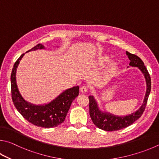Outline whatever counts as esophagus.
Wrapping results in <instances>:
<instances>
[{"label": "esophagus", "instance_id": "1", "mask_svg": "<svg viewBox=\"0 0 159 159\" xmlns=\"http://www.w3.org/2000/svg\"><path fill=\"white\" fill-rule=\"evenodd\" d=\"M80 91L82 93H86V92H88V88H87V87H86V86L83 85L80 88Z\"/></svg>", "mask_w": 159, "mask_h": 159}]
</instances>
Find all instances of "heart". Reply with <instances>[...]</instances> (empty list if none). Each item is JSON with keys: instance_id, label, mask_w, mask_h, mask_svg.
Listing matches in <instances>:
<instances>
[{"instance_id": "1", "label": "heart", "mask_w": 159, "mask_h": 159, "mask_svg": "<svg viewBox=\"0 0 159 159\" xmlns=\"http://www.w3.org/2000/svg\"><path fill=\"white\" fill-rule=\"evenodd\" d=\"M111 58L108 56H101L99 59H98V65L99 66H104L107 65L110 62ZM117 67V64L116 62H112L109 66V71H113L116 70Z\"/></svg>"}]
</instances>
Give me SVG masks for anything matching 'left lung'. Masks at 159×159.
Returning <instances> with one entry per match:
<instances>
[{"instance_id": "1", "label": "left lung", "mask_w": 159, "mask_h": 159, "mask_svg": "<svg viewBox=\"0 0 159 159\" xmlns=\"http://www.w3.org/2000/svg\"><path fill=\"white\" fill-rule=\"evenodd\" d=\"M126 53L130 60L129 65L133 67H138L144 75L147 85L146 93L144 97L143 103L140 107L136 111L127 115H125V116H118V115L110 113L109 112L101 111L97 100L94 99L93 96H89V107L91 119L95 126L104 131H112L122 129L131 125L135 121L139 119L145 111L150 91H151V78L142 60L138 56L130 53L128 51H126Z\"/></svg>"}]
</instances>
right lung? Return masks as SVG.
Wrapping results in <instances>:
<instances>
[{
    "label": "right lung",
    "mask_w": 159,
    "mask_h": 159,
    "mask_svg": "<svg viewBox=\"0 0 159 159\" xmlns=\"http://www.w3.org/2000/svg\"><path fill=\"white\" fill-rule=\"evenodd\" d=\"M41 44L36 45L28 51L44 49ZM25 53L22 54L14 63L11 74V92L12 102L20 114L30 123L44 128L56 127L64 122L70 108L71 103L79 94V87L65 89L51 102L42 105H36L25 101L20 94L16 84V74L20 60Z\"/></svg>",
    "instance_id": "obj_1"
}]
</instances>
